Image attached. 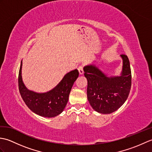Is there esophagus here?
<instances>
[{
	"mask_svg": "<svg viewBox=\"0 0 152 152\" xmlns=\"http://www.w3.org/2000/svg\"><path fill=\"white\" fill-rule=\"evenodd\" d=\"M78 71H79V74L80 75H82L83 74V66H80L78 69Z\"/></svg>",
	"mask_w": 152,
	"mask_h": 152,
	"instance_id": "esophagus-1",
	"label": "esophagus"
}]
</instances>
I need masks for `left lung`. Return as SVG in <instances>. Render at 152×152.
I'll list each match as a JSON object with an SVG mask.
<instances>
[{
  "label": "left lung",
  "instance_id": "8db88e82",
  "mask_svg": "<svg viewBox=\"0 0 152 152\" xmlns=\"http://www.w3.org/2000/svg\"><path fill=\"white\" fill-rule=\"evenodd\" d=\"M122 70L119 76H108L94 64L83 68L88 80L87 95L95 111L103 114H111L124 104L131 87L130 63L125 55H121Z\"/></svg>",
  "mask_w": 152,
  "mask_h": 152
}]
</instances>
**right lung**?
Returning <instances> with one entry per match:
<instances>
[{"label":"right lung","mask_w":152,"mask_h":152,"mask_svg":"<svg viewBox=\"0 0 152 152\" xmlns=\"http://www.w3.org/2000/svg\"><path fill=\"white\" fill-rule=\"evenodd\" d=\"M22 61L19 72L18 84L21 97L32 112L45 118H53L64 110L69 101L70 92L79 76L74 69L64 76L58 84L49 91L37 93L28 89L23 82Z\"/></svg>","instance_id":"add662e5"}]
</instances>
